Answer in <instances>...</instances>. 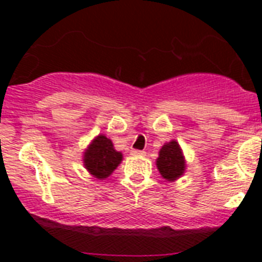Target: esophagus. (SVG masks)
I'll return each mask as SVG.
<instances>
[{
  "instance_id": "34e87169",
  "label": "esophagus",
  "mask_w": 262,
  "mask_h": 262,
  "mask_svg": "<svg viewBox=\"0 0 262 262\" xmlns=\"http://www.w3.org/2000/svg\"><path fill=\"white\" fill-rule=\"evenodd\" d=\"M130 154H132V155H144L145 152H144V151H139V149H132Z\"/></svg>"
}]
</instances>
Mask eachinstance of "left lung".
Masks as SVG:
<instances>
[{"label":"left lung","mask_w":262,"mask_h":262,"mask_svg":"<svg viewBox=\"0 0 262 262\" xmlns=\"http://www.w3.org/2000/svg\"><path fill=\"white\" fill-rule=\"evenodd\" d=\"M156 164L162 177L167 181H174L179 178L185 171V160H183L179 144L174 140L164 144L160 149Z\"/></svg>","instance_id":"left-lung-1"}]
</instances>
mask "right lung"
Wrapping results in <instances>:
<instances>
[{
    "label": "right lung",
    "mask_w": 262,
    "mask_h": 262,
    "mask_svg": "<svg viewBox=\"0 0 262 262\" xmlns=\"http://www.w3.org/2000/svg\"><path fill=\"white\" fill-rule=\"evenodd\" d=\"M122 160V154L117 152L110 139L98 136L84 155V166L98 179L107 178Z\"/></svg>",
    "instance_id": "obj_1"
}]
</instances>
